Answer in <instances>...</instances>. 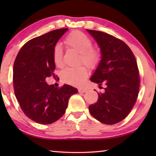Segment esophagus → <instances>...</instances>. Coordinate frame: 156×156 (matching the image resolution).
Instances as JSON below:
<instances>
[{"label":"esophagus","instance_id":"obj_1","mask_svg":"<svg viewBox=\"0 0 156 156\" xmlns=\"http://www.w3.org/2000/svg\"><path fill=\"white\" fill-rule=\"evenodd\" d=\"M87 91L86 89H84V88H80L78 89V92H80V93H85V92Z\"/></svg>","mask_w":156,"mask_h":156}]
</instances>
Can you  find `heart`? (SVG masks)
Returning a JSON list of instances; mask_svg holds the SVG:
<instances>
[{
  "label": "heart",
  "mask_w": 156,
  "mask_h": 156,
  "mask_svg": "<svg viewBox=\"0 0 156 156\" xmlns=\"http://www.w3.org/2000/svg\"><path fill=\"white\" fill-rule=\"evenodd\" d=\"M65 44L80 54L79 62H82L89 67H94L100 60V53L97 49L91 48L92 41L84 33L79 31L71 32L64 40ZM53 59L57 67H61L62 62V49L60 45L54 47ZM87 69L83 65L77 67L65 69L62 73V80L72 85L78 86L83 83L87 76Z\"/></svg>",
  "instance_id": "heart-1"
}]
</instances>
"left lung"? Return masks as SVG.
Here are the masks:
<instances>
[{
    "label": "left lung",
    "mask_w": 156,
    "mask_h": 156,
    "mask_svg": "<svg viewBox=\"0 0 156 156\" xmlns=\"http://www.w3.org/2000/svg\"><path fill=\"white\" fill-rule=\"evenodd\" d=\"M100 49L101 59L90 78L91 82L107 85L98 93V102L89 107L100 122L113 125L128 115L139 93L140 78L135 56L122 41L102 31L87 30Z\"/></svg>",
    "instance_id": "obj_1"
}]
</instances>
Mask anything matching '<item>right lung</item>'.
Listing matches in <instances>:
<instances>
[{"label":"right lung","mask_w":156,"mask_h":156,"mask_svg":"<svg viewBox=\"0 0 156 156\" xmlns=\"http://www.w3.org/2000/svg\"><path fill=\"white\" fill-rule=\"evenodd\" d=\"M68 29L54 30L26 43L18 52L14 64V93L21 109L31 120L49 125L65 113L69 98L78 89L64 84L55 87L46 83L54 76L56 65L53 51Z\"/></svg>","instance_id":"1"}]
</instances>
